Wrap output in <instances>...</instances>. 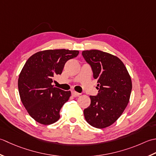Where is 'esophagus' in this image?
Here are the masks:
<instances>
[{
  "label": "esophagus",
  "mask_w": 156,
  "mask_h": 156,
  "mask_svg": "<svg viewBox=\"0 0 156 156\" xmlns=\"http://www.w3.org/2000/svg\"><path fill=\"white\" fill-rule=\"evenodd\" d=\"M71 94H72V96L73 97H77V96H79V95H80V94L78 93V92H77V91H72Z\"/></svg>",
  "instance_id": "1"
}]
</instances>
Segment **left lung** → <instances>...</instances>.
Segmentation results:
<instances>
[{"mask_svg": "<svg viewBox=\"0 0 156 156\" xmlns=\"http://www.w3.org/2000/svg\"><path fill=\"white\" fill-rule=\"evenodd\" d=\"M83 56L98 80L96 96H90L91 104L83 111L85 119L98 129L110 126L121 116L132 90L131 79L118 57L98 50H84Z\"/></svg>", "mask_w": 156, "mask_h": 156, "instance_id": "8db88e82", "label": "left lung"}]
</instances>
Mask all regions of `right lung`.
I'll list each match as a JSON object with an SVG mask.
<instances>
[{"instance_id": "obj_1", "label": "right lung", "mask_w": 156, "mask_h": 156, "mask_svg": "<svg viewBox=\"0 0 156 156\" xmlns=\"http://www.w3.org/2000/svg\"><path fill=\"white\" fill-rule=\"evenodd\" d=\"M78 50H47L30 56L18 79L21 100L31 118L45 125L60 119V110L71 96L52 85L53 77L62 73L65 63L79 55Z\"/></svg>"}]
</instances>
